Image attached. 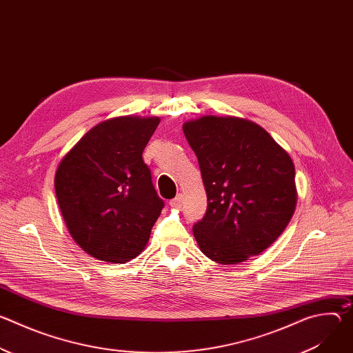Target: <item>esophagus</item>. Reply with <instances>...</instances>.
I'll use <instances>...</instances> for the list:
<instances>
[{
	"instance_id": "esophagus-1",
	"label": "esophagus",
	"mask_w": 353,
	"mask_h": 353,
	"mask_svg": "<svg viewBox=\"0 0 353 353\" xmlns=\"http://www.w3.org/2000/svg\"><path fill=\"white\" fill-rule=\"evenodd\" d=\"M181 205H183V195L179 194L176 198H173V199L170 201V207H172V208H180Z\"/></svg>"
}]
</instances>
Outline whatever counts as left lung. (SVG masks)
I'll list each match as a JSON object with an SVG mask.
<instances>
[{
    "mask_svg": "<svg viewBox=\"0 0 353 353\" xmlns=\"http://www.w3.org/2000/svg\"><path fill=\"white\" fill-rule=\"evenodd\" d=\"M207 191L205 216L192 226L203 253L223 265L268 248L290 222L297 203L294 165L259 124L203 116L183 124Z\"/></svg>",
    "mask_w": 353,
    "mask_h": 353,
    "instance_id": "obj_1",
    "label": "left lung"
}]
</instances>
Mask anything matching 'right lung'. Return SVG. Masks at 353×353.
<instances>
[{"mask_svg": "<svg viewBox=\"0 0 353 353\" xmlns=\"http://www.w3.org/2000/svg\"><path fill=\"white\" fill-rule=\"evenodd\" d=\"M159 117L121 116L92 127L61 159L54 187L67 229L86 253L123 264L141 254L163 201L142 152Z\"/></svg>", "mask_w": 353, "mask_h": 353, "instance_id": "add662e5", "label": "right lung"}]
</instances>
